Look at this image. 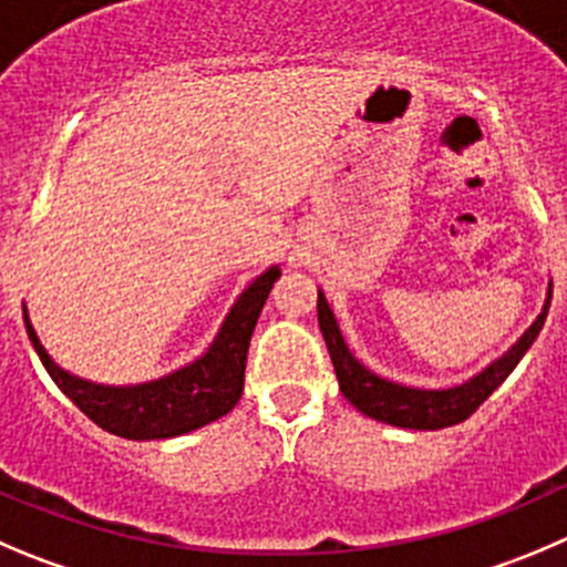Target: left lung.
<instances>
[{"instance_id": "obj_1", "label": "left lung", "mask_w": 567, "mask_h": 567, "mask_svg": "<svg viewBox=\"0 0 567 567\" xmlns=\"http://www.w3.org/2000/svg\"><path fill=\"white\" fill-rule=\"evenodd\" d=\"M548 306H551V292H548L546 306H543V311L537 315V320L526 328V333H523L501 359H495L489 368H484L482 373L473 375L471 381H465V384L460 386H451V390H414V386L392 384V381L370 373V370L350 353L348 344H344L337 320H333L331 306H328L326 295L322 292H317V320H320V331L322 337H326L333 370H337L339 390H342V395L348 398L361 414L381 420V423L401 425V429L436 431L449 429V425H456L462 423V420L471 417V414L493 395V390H498V386L504 384L506 375L515 370L517 361L523 359V353L532 348V342H535L537 333H540L548 315Z\"/></svg>"}]
</instances>
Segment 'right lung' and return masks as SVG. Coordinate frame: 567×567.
<instances>
[{"instance_id":"add662e5","label":"right lung","mask_w":567,"mask_h":567,"mask_svg":"<svg viewBox=\"0 0 567 567\" xmlns=\"http://www.w3.org/2000/svg\"><path fill=\"white\" fill-rule=\"evenodd\" d=\"M278 278V267H269L267 272L258 275L236 300L206 355H199L197 361L181 368L177 373L147 381V384L102 386L61 370L50 359L44 344L38 342V333L32 331L24 309L27 337L63 395L100 429L125 436V440L181 436L199 425L214 423L239 403L241 390H245V364L252 328H256L269 289Z\"/></svg>"}]
</instances>
